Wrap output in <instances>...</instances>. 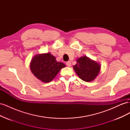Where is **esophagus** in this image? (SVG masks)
I'll list each match as a JSON object with an SVG mask.
<instances>
[{
	"mask_svg": "<svg viewBox=\"0 0 130 130\" xmlns=\"http://www.w3.org/2000/svg\"><path fill=\"white\" fill-rule=\"evenodd\" d=\"M66 64L67 66L68 67H70L71 66V62H70V61H68L66 62Z\"/></svg>",
	"mask_w": 130,
	"mask_h": 130,
	"instance_id": "esophagus-1",
	"label": "esophagus"
}]
</instances>
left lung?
I'll list each match as a JSON object with an SVG mask.
<instances>
[{
	"label": "left lung",
	"mask_w": 130,
	"mask_h": 130,
	"mask_svg": "<svg viewBox=\"0 0 130 130\" xmlns=\"http://www.w3.org/2000/svg\"><path fill=\"white\" fill-rule=\"evenodd\" d=\"M76 61L73 69L81 80L86 82L92 81L99 75L101 69L99 63L86 56L78 58Z\"/></svg>",
	"instance_id": "obj_1"
}]
</instances>
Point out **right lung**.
Returning <instances> with one entry per match:
<instances>
[{"mask_svg":"<svg viewBox=\"0 0 130 130\" xmlns=\"http://www.w3.org/2000/svg\"><path fill=\"white\" fill-rule=\"evenodd\" d=\"M65 67L64 63L57 62L55 57L49 53L35 55L30 64L32 74L44 83L52 81L60 70Z\"/></svg>","mask_w":130,"mask_h":130,"instance_id":"add662e5","label":"right lung"}]
</instances>
